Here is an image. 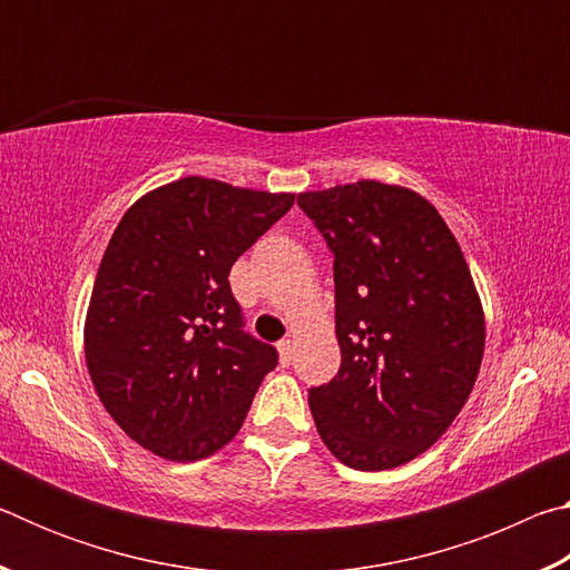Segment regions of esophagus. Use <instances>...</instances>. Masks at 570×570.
<instances>
[{
    "label": "esophagus",
    "mask_w": 570,
    "mask_h": 570,
    "mask_svg": "<svg viewBox=\"0 0 570 570\" xmlns=\"http://www.w3.org/2000/svg\"><path fill=\"white\" fill-rule=\"evenodd\" d=\"M278 346V354H282V364L292 362V354H294V342L292 340H282L276 344Z\"/></svg>",
    "instance_id": "1"
}]
</instances>
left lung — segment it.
Returning <instances> with one entry per match:
<instances>
[{
    "label": "left lung",
    "mask_w": 570,
    "mask_h": 570,
    "mask_svg": "<svg viewBox=\"0 0 570 570\" xmlns=\"http://www.w3.org/2000/svg\"><path fill=\"white\" fill-rule=\"evenodd\" d=\"M334 256L342 364L308 387L316 430L344 465L390 470L435 445L478 380L485 320L435 206L356 180L296 198Z\"/></svg>",
    "instance_id": "1"
}]
</instances>
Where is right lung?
<instances>
[{
	"label": "right lung",
	"instance_id": "add662e5",
	"mask_svg": "<svg viewBox=\"0 0 570 570\" xmlns=\"http://www.w3.org/2000/svg\"><path fill=\"white\" fill-rule=\"evenodd\" d=\"M292 206V193L190 176L122 216L95 278L85 360L138 445L193 462L236 438L278 352L244 332L228 274Z\"/></svg>",
	"mask_w": 570,
	"mask_h": 570
}]
</instances>
